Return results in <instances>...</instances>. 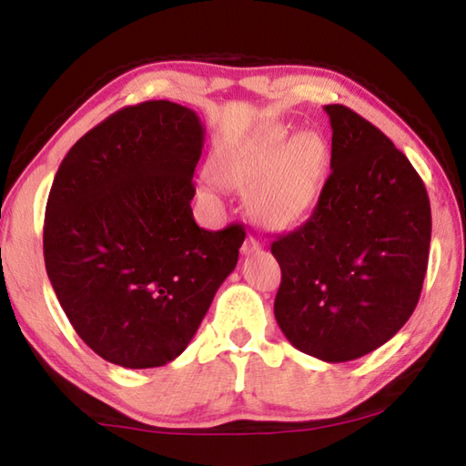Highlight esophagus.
<instances>
[{
	"instance_id": "esophagus-1",
	"label": "esophagus",
	"mask_w": 466,
	"mask_h": 466,
	"mask_svg": "<svg viewBox=\"0 0 466 466\" xmlns=\"http://www.w3.org/2000/svg\"><path fill=\"white\" fill-rule=\"evenodd\" d=\"M242 255H255V252L261 250V240L255 238V236H247L242 242Z\"/></svg>"
}]
</instances>
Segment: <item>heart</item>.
I'll use <instances>...</instances> for the list:
<instances>
[{
	"label": "heart",
	"mask_w": 466,
	"mask_h": 466,
	"mask_svg": "<svg viewBox=\"0 0 466 466\" xmlns=\"http://www.w3.org/2000/svg\"><path fill=\"white\" fill-rule=\"evenodd\" d=\"M288 129L273 125L257 137L230 146L218 157V178L250 191L252 214L269 228H289L309 218L325 185L329 149L314 131L288 141Z\"/></svg>",
	"instance_id": "obj_1"
}]
</instances>
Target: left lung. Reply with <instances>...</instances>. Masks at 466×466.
Returning <instances> with one entry per match:
<instances>
[{
  "label": "left lung",
  "instance_id": "obj_1",
  "mask_svg": "<svg viewBox=\"0 0 466 466\" xmlns=\"http://www.w3.org/2000/svg\"><path fill=\"white\" fill-rule=\"evenodd\" d=\"M333 146L317 208L271 244L281 267L275 319L296 350L325 361L366 356L411 317L428 271L430 197L384 133L325 106Z\"/></svg>",
  "mask_w": 466,
  "mask_h": 466
}]
</instances>
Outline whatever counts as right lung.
<instances>
[{
	"label": "right lung",
	"instance_id": "1",
	"mask_svg": "<svg viewBox=\"0 0 466 466\" xmlns=\"http://www.w3.org/2000/svg\"><path fill=\"white\" fill-rule=\"evenodd\" d=\"M201 149L191 108L147 100L77 139L55 175L46 275L76 333L110 364L180 356L238 263L244 226L209 232L193 218Z\"/></svg>",
	"mask_w": 466,
	"mask_h": 466
}]
</instances>
